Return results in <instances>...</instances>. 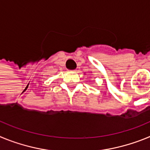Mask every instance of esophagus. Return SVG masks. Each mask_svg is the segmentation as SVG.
Returning a JSON list of instances; mask_svg holds the SVG:
<instances>
[{
	"label": "esophagus",
	"mask_w": 150,
	"mask_h": 150,
	"mask_svg": "<svg viewBox=\"0 0 150 150\" xmlns=\"http://www.w3.org/2000/svg\"><path fill=\"white\" fill-rule=\"evenodd\" d=\"M72 71V72H77V71H76V70H72V71Z\"/></svg>",
	"instance_id": "1"
}]
</instances>
